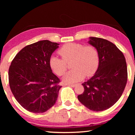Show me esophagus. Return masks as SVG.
Masks as SVG:
<instances>
[{
    "label": "esophagus",
    "instance_id": "esophagus-1",
    "mask_svg": "<svg viewBox=\"0 0 135 135\" xmlns=\"http://www.w3.org/2000/svg\"><path fill=\"white\" fill-rule=\"evenodd\" d=\"M68 86H71L72 87V88H74L75 86H76V84H67Z\"/></svg>",
    "mask_w": 135,
    "mask_h": 135
}]
</instances>
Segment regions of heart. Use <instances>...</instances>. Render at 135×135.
<instances>
[{"mask_svg": "<svg viewBox=\"0 0 135 135\" xmlns=\"http://www.w3.org/2000/svg\"><path fill=\"white\" fill-rule=\"evenodd\" d=\"M62 57L59 59L52 56L49 59V66L58 76H62L67 70V64L71 61L70 71L63 76L62 81L65 84H73L83 80L85 76L89 77L95 74L98 66V52L92 46L70 43L64 45L59 50Z\"/></svg>", "mask_w": 135, "mask_h": 135, "instance_id": "1", "label": "heart"}]
</instances>
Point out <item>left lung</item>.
Returning <instances> with one entry per match:
<instances>
[{
	"label": "left lung",
	"mask_w": 135,
	"mask_h": 135,
	"mask_svg": "<svg viewBox=\"0 0 135 135\" xmlns=\"http://www.w3.org/2000/svg\"><path fill=\"white\" fill-rule=\"evenodd\" d=\"M89 39L98 52L99 65L94 76L82 84L84 92L77 98L90 110L102 111L122 96L127 80V64L124 55L113 43L101 38Z\"/></svg>",
	"instance_id": "left-lung-1"
}]
</instances>
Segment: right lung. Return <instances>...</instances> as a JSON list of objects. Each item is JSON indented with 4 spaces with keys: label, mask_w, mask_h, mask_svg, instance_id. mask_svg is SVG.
<instances>
[{
    "label": "right lung",
    "mask_w": 135,
    "mask_h": 135,
    "mask_svg": "<svg viewBox=\"0 0 135 135\" xmlns=\"http://www.w3.org/2000/svg\"><path fill=\"white\" fill-rule=\"evenodd\" d=\"M59 45L38 41L22 49L11 62L8 73L11 90L27 111L43 113L55 104L61 86L49 62Z\"/></svg>",
    "instance_id": "1"
}]
</instances>
